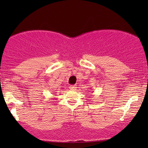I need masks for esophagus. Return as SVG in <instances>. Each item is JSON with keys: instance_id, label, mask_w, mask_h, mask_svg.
Returning <instances> with one entry per match:
<instances>
[{"instance_id": "1", "label": "esophagus", "mask_w": 148, "mask_h": 148, "mask_svg": "<svg viewBox=\"0 0 148 148\" xmlns=\"http://www.w3.org/2000/svg\"><path fill=\"white\" fill-rule=\"evenodd\" d=\"M76 88H77V87L75 86H71L70 88H69L70 90H76Z\"/></svg>"}]
</instances>
